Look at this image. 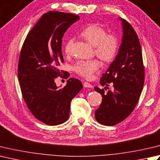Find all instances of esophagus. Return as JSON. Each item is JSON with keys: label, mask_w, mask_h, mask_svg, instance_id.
<instances>
[{"label": "esophagus", "mask_w": 160, "mask_h": 160, "mask_svg": "<svg viewBox=\"0 0 160 160\" xmlns=\"http://www.w3.org/2000/svg\"><path fill=\"white\" fill-rule=\"evenodd\" d=\"M83 86H84V87H85V88H92V84H91L89 82H84L83 83Z\"/></svg>", "instance_id": "1"}]
</instances>
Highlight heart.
<instances>
[{"label":"heart","instance_id":"obj_1","mask_svg":"<svg viewBox=\"0 0 160 160\" xmlns=\"http://www.w3.org/2000/svg\"><path fill=\"white\" fill-rule=\"evenodd\" d=\"M81 35L94 46V51L97 57L101 60L109 62L113 60L117 54L118 49V40L117 35L108 34L104 28L98 24H91L84 29ZM75 43L73 37L68 39L64 46V52L71 55ZM100 64L96 59L81 60L74 66V71L86 79L92 78L93 73L98 69Z\"/></svg>","mask_w":160,"mask_h":160}]
</instances>
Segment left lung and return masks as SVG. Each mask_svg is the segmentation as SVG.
<instances>
[{"mask_svg":"<svg viewBox=\"0 0 160 160\" xmlns=\"http://www.w3.org/2000/svg\"><path fill=\"white\" fill-rule=\"evenodd\" d=\"M120 20L123 27L122 43L117 57L100 81L102 86H109L108 83L112 82L114 88L105 93L103 89L94 87L102 97L101 105L95 111V118L104 126L119 123L132 113L144 84V67L138 36L128 21L121 18Z\"/></svg>","mask_w":160,"mask_h":160,"instance_id":"left-lung-1","label":"left lung"}]
</instances>
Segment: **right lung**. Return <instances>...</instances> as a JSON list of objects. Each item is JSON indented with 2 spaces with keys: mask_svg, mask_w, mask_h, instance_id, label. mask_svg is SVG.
<instances>
[{
  "mask_svg": "<svg viewBox=\"0 0 160 160\" xmlns=\"http://www.w3.org/2000/svg\"><path fill=\"white\" fill-rule=\"evenodd\" d=\"M79 19L73 14L47 12L28 34L22 46L18 66L22 95L34 117L48 126L68 120L72 99L82 89V82L76 78H69L61 89L55 82L61 74L59 66L64 62L62 39Z\"/></svg>",
  "mask_w": 160,
  "mask_h": 160,
  "instance_id": "add662e5",
  "label": "right lung"
}]
</instances>
